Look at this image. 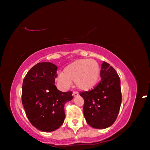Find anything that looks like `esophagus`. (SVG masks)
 <instances>
[{
    "label": "esophagus",
    "instance_id": "esophagus-1",
    "mask_svg": "<svg viewBox=\"0 0 150 150\" xmlns=\"http://www.w3.org/2000/svg\"><path fill=\"white\" fill-rule=\"evenodd\" d=\"M78 95H79V93H78L77 91H74V92H73V96H74V97H77Z\"/></svg>",
    "mask_w": 150,
    "mask_h": 150
}]
</instances>
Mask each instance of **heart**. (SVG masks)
<instances>
[{"instance_id": "b5f03b06", "label": "heart", "mask_w": 150, "mask_h": 150, "mask_svg": "<svg viewBox=\"0 0 150 150\" xmlns=\"http://www.w3.org/2000/svg\"><path fill=\"white\" fill-rule=\"evenodd\" d=\"M100 77V66L97 61L82 59L75 61L65 68L57 80L65 87L74 81L78 88L88 91L95 87Z\"/></svg>"}]
</instances>
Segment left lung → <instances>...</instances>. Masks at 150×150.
Wrapping results in <instances>:
<instances>
[{"mask_svg": "<svg viewBox=\"0 0 150 150\" xmlns=\"http://www.w3.org/2000/svg\"><path fill=\"white\" fill-rule=\"evenodd\" d=\"M100 75L101 81L94 89L84 91L80 95L84 101L83 112L86 122L95 129H103L116 121L122 94L120 79L112 66L103 62Z\"/></svg>", "mask_w": 150, "mask_h": 150, "instance_id": "obj_1", "label": "left lung"}]
</instances>
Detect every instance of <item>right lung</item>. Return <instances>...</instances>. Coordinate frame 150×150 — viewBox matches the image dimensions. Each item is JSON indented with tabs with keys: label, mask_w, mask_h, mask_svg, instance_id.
I'll return each instance as SVG.
<instances>
[{
	"label": "right lung",
	"mask_w": 150,
	"mask_h": 150,
	"mask_svg": "<svg viewBox=\"0 0 150 150\" xmlns=\"http://www.w3.org/2000/svg\"><path fill=\"white\" fill-rule=\"evenodd\" d=\"M57 66L51 62L38 63L28 71L23 80L21 100L32 125L51 132L64 122V105L73 99L72 92H62L55 85Z\"/></svg>",
	"instance_id": "add662e5"
}]
</instances>
